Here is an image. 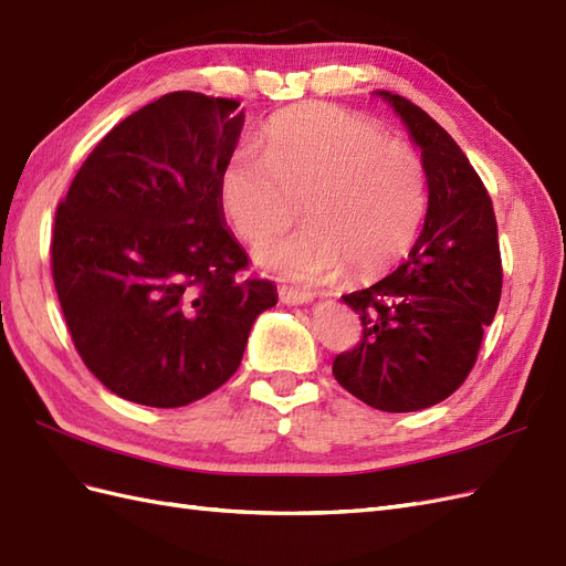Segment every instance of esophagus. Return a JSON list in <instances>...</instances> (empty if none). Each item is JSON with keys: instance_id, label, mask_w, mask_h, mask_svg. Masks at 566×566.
Listing matches in <instances>:
<instances>
[{"instance_id": "esophagus-1", "label": "esophagus", "mask_w": 566, "mask_h": 566, "mask_svg": "<svg viewBox=\"0 0 566 566\" xmlns=\"http://www.w3.org/2000/svg\"><path fill=\"white\" fill-rule=\"evenodd\" d=\"M315 294L311 292H301V289L292 286H280V301L286 303V306H298V303H311Z\"/></svg>"}]
</instances>
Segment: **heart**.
I'll return each instance as SVG.
<instances>
[{
	"mask_svg": "<svg viewBox=\"0 0 566 566\" xmlns=\"http://www.w3.org/2000/svg\"><path fill=\"white\" fill-rule=\"evenodd\" d=\"M229 227L258 241L260 265L294 280L344 270L373 277L411 249L428 210V171L413 145L387 138L364 114L339 105L289 107L263 126L260 153L237 148L217 181Z\"/></svg>",
	"mask_w": 566,
	"mask_h": 566,
	"instance_id": "b5f03b06",
	"label": "heart"
}]
</instances>
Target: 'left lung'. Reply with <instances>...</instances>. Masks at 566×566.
I'll return each instance as SVG.
<instances>
[{
    "label": "left lung",
    "instance_id": "8db88e82",
    "mask_svg": "<svg viewBox=\"0 0 566 566\" xmlns=\"http://www.w3.org/2000/svg\"><path fill=\"white\" fill-rule=\"evenodd\" d=\"M380 95L421 145L428 212L409 258L389 277L342 296L364 335L332 373L368 407L407 413L447 399L469 378L483 327L500 306L502 258L488 188L457 140L411 99Z\"/></svg>",
    "mask_w": 566,
    "mask_h": 566
}]
</instances>
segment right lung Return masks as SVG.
<instances>
[{"instance_id":"1","label":"right lung","mask_w":566,"mask_h":566,"mask_svg":"<svg viewBox=\"0 0 566 566\" xmlns=\"http://www.w3.org/2000/svg\"><path fill=\"white\" fill-rule=\"evenodd\" d=\"M239 105L163 95L95 145L56 206L52 280L71 339L109 392L143 407L222 387L277 303L274 282L243 277L249 255L217 198Z\"/></svg>"}]
</instances>
